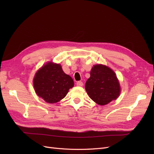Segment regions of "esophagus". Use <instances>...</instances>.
<instances>
[{
	"label": "esophagus",
	"mask_w": 154,
	"mask_h": 154,
	"mask_svg": "<svg viewBox=\"0 0 154 154\" xmlns=\"http://www.w3.org/2000/svg\"><path fill=\"white\" fill-rule=\"evenodd\" d=\"M76 85H77V86H79V87H82V86L83 85V82H81V81H79V82H77Z\"/></svg>",
	"instance_id": "1"
}]
</instances>
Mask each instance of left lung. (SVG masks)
I'll return each mask as SVG.
<instances>
[{
  "mask_svg": "<svg viewBox=\"0 0 154 154\" xmlns=\"http://www.w3.org/2000/svg\"><path fill=\"white\" fill-rule=\"evenodd\" d=\"M88 95L97 104L105 105L116 100L120 94V87L115 72L103 65H96L85 83Z\"/></svg>",
  "mask_w": 154,
  "mask_h": 154,
  "instance_id": "obj_1",
  "label": "left lung"
}]
</instances>
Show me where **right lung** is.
Masks as SVG:
<instances>
[{"mask_svg":"<svg viewBox=\"0 0 154 154\" xmlns=\"http://www.w3.org/2000/svg\"><path fill=\"white\" fill-rule=\"evenodd\" d=\"M33 84L37 95L49 103H55L64 98L74 81L60 64L49 62L36 72Z\"/></svg>","mask_w":154,"mask_h":154,"instance_id":"add662e5","label":"right lung"}]
</instances>
